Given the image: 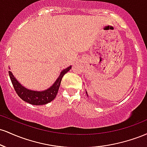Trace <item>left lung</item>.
I'll return each mask as SVG.
<instances>
[{"mask_svg": "<svg viewBox=\"0 0 147 147\" xmlns=\"http://www.w3.org/2000/svg\"><path fill=\"white\" fill-rule=\"evenodd\" d=\"M86 92V94H87V92Z\"/></svg>", "mask_w": 147, "mask_h": 147, "instance_id": "left-lung-1", "label": "left lung"}]
</instances>
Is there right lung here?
<instances>
[{
	"instance_id": "add662e5",
	"label": "right lung",
	"mask_w": 147,
	"mask_h": 147,
	"mask_svg": "<svg viewBox=\"0 0 147 147\" xmlns=\"http://www.w3.org/2000/svg\"><path fill=\"white\" fill-rule=\"evenodd\" d=\"M71 67L72 66L70 65L68 68L62 70L59 77L57 78L56 82L54 83L53 85L50 88L43 91L28 90L26 88L23 86L16 80V79L15 78L11 71H9V75L15 91L23 101L29 103L30 104H32V105H44V104L52 102L56 97L59 88L62 77L70 70Z\"/></svg>"
}]
</instances>
